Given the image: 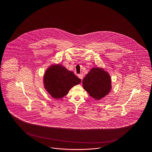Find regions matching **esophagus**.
I'll return each mask as SVG.
<instances>
[{
	"mask_svg": "<svg viewBox=\"0 0 152 152\" xmlns=\"http://www.w3.org/2000/svg\"><path fill=\"white\" fill-rule=\"evenodd\" d=\"M78 77H79L80 79L81 80H83V77H84V76H83V74H79V75H78Z\"/></svg>",
	"mask_w": 152,
	"mask_h": 152,
	"instance_id": "1",
	"label": "esophagus"
}]
</instances>
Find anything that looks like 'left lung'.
I'll list each match as a JSON object with an SVG mask.
<instances>
[{
  "label": "left lung",
  "instance_id": "1",
  "mask_svg": "<svg viewBox=\"0 0 152 152\" xmlns=\"http://www.w3.org/2000/svg\"><path fill=\"white\" fill-rule=\"evenodd\" d=\"M110 76L103 68H92L83 80V86L89 94L97 100L108 95L112 89Z\"/></svg>",
  "mask_w": 152,
  "mask_h": 152
}]
</instances>
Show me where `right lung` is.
Listing matches in <instances>:
<instances>
[{
	"label": "right lung",
	"instance_id": "right-lung-1",
	"mask_svg": "<svg viewBox=\"0 0 152 152\" xmlns=\"http://www.w3.org/2000/svg\"><path fill=\"white\" fill-rule=\"evenodd\" d=\"M81 83L74 73L61 64H52L43 76L44 87L54 99H60L68 94L72 87Z\"/></svg>",
	"mask_w": 152,
	"mask_h": 152
}]
</instances>
